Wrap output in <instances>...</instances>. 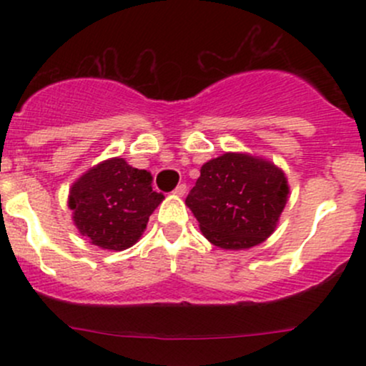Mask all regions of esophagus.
<instances>
[{
	"mask_svg": "<svg viewBox=\"0 0 366 366\" xmlns=\"http://www.w3.org/2000/svg\"><path fill=\"white\" fill-rule=\"evenodd\" d=\"M186 184H179V186L177 187H175L174 189V194H177V196H184V194H186Z\"/></svg>",
	"mask_w": 366,
	"mask_h": 366,
	"instance_id": "esophagus-1",
	"label": "esophagus"
}]
</instances>
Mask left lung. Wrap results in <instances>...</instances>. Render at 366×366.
Masks as SVG:
<instances>
[{
	"instance_id": "obj_1",
	"label": "left lung",
	"mask_w": 366,
	"mask_h": 366,
	"mask_svg": "<svg viewBox=\"0 0 366 366\" xmlns=\"http://www.w3.org/2000/svg\"><path fill=\"white\" fill-rule=\"evenodd\" d=\"M287 192L285 175L275 165L247 154L225 153L201 167L186 204L212 244L246 249L274 232Z\"/></svg>"
}]
</instances>
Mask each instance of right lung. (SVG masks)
Masks as SVG:
<instances>
[{"instance_id":"add662e5","label":"right lung","mask_w":366,"mask_h":366,"mask_svg":"<svg viewBox=\"0 0 366 366\" xmlns=\"http://www.w3.org/2000/svg\"><path fill=\"white\" fill-rule=\"evenodd\" d=\"M163 201L151 187V174L122 158L99 163L70 189L69 207L79 232L103 249H125L144 232L149 215Z\"/></svg>"}]
</instances>
